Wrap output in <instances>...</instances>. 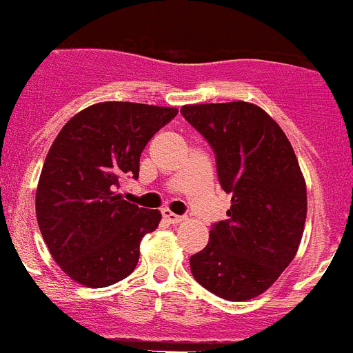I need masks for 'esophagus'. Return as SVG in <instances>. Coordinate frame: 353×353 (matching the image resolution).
<instances>
[{"instance_id": "34e87169", "label": "esophagus", "mask_w": 353, "mask_h": 353, "mask_svg": "<svg viewBox=\"0 0 353 353\" xmlns=\"http://www.w3.org/2000/svg\"><path fill=\"white\" fill-rule=\"evenodd\" d=\"M163 218H165V221H168L170 225H178V223H181L185 219L183 216H178L175 212L170 211V209H165V211H163Z\"/></svg>"}]
</instances>
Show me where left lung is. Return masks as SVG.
I'll return each mask as SVG.
<instances>
[{
	"label": "left lung",
	"instance_id": "8db88e82",
	"mask_svg": "<svg viewBox=\"0 0 353 353\" xmlns=\"http://www.w3.org/2000/svg\"><path fill=\"white\" fill-rule=\"evenodd\" d=\"M180 113L211 144L219 183L232 194L228 219L190 257L192 274L225 300L259 296L294 261L303 235L307 188L294 148L257 104H185Z\"/></svg>",
	"mask_w": 353,
	"mask_h": 353
}]
</instances>
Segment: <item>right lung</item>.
Masks as SVG:
<instances>
[{"label": "right lung", "instance_id": "add662e5", "mask_svg": "<svg viewBox=\"0 0 353 353\" xmlns=\"http://www.w3.org/2000/svg\"><path fill=\"white\" fill-rule=\"evenodd\" d=\"M176 108L106 101L79 111L59 130L36 190V216L50 254L66 276L89 288L135 270L141 240L161 221L118 194L139 178L141 154Z\"/></svg>", "mask_w": 353, "mask_h": 353}]
</instances>
